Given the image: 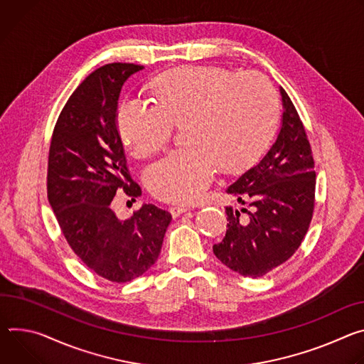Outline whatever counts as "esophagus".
<instances>
[{"instance_id":"obj_1","label":"esophagus","mask_w":364,"mask_h":364,"mask_svg":"<svg viewBox=\"0 0 364 364\" xmlns=\"http://www.w3.org/2000/svg\"><path fill=\"white\" fill-rule=\"evenodd\" d=\"M186 211H189V208H188V207H183V205H172V207H171V213H172V215H173L175 218L179 217L181 214L186 213Z\"/></svg>"}]
</instances>
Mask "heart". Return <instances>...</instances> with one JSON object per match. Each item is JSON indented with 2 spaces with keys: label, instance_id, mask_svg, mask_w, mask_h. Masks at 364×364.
<instances>
[{
  "label": "heart",
  "instance_id": "heart-1",
  "mask_svg": "<svg viewBox=\"0 0 364 364\" xmlns=\"http://www.w3.org/2000/svg\"><path fill=\"white\" fill-rule=\"evenodd\" d=\"M154 104L127 98L117 108V129L134 157L165 147L173 126L182 143L144 172L150 192L168 203L195 200L210 185L215 165L235 171L263 149L277 117L270 80L255 72L217 66H182L150 84Z\"/></svg>",
  "mask_w": 364,
  "mask_h": 364
}]
</instances>
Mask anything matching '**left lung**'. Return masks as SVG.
I'll return each mask as SVG.
<instances>
[{"label": "left lung", "instance_id": "8db88e82", "mask_svg": "<svg viewBox=\"0 0 364 364\" xmlns=\"http://www.w3.org/2000/svg\"><path fill=\"white\" fill-rule=\"evenodd\" d=\"M282 126L256 165L227 189L241 210L225 207L227 232L214 245L217 259L241 276L262 277L285 263L308 231L315 198L314 157L302 121L284 88Z\"/></svg>", "mask_w": 364, "mask_h": 364}]
</instances>
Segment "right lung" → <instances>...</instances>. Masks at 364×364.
<instances>
[{
  "mask_svg": "<svg viewBox=\"0 0 364 364\" xmlns=\"http://www.w3.org/2000/svg\"><path fill=\"white\" fill-rule=\"evenodd\" d=\"M141 69L108 63L88 75L65 104L49 150L48 198L66 241L90 269L117 284L154 264L172 221L153 204H143L127 220L111 208L119 189L141 195L115 121L121 88Z\"/></svg>",
  "mask_w": 364,
  "mask_h": 364,
  "instance_id": "obj_1",
  "label": "right lung"
}]
</instances>
